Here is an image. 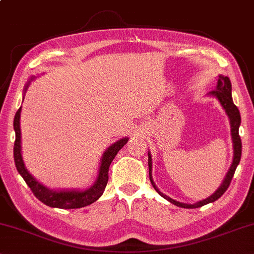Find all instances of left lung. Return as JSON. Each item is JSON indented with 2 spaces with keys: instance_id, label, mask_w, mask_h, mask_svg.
I'll list each match as a JSON object with an SVG mask.
<instances>
[{
  "instance_id": "8db88e82",
  "label": "left lung",
  "mask_w": 254,
  "mask_h": 254,
  "mask_svg": "<svg viewBox=\"0 0 254 254\" xmlns=\"http://www.w3.org/2000/svg\"><path fill=\"white\" fill-rule=\"evenodd\" d=\"M231 81L228 76L224 75H219L218 81H217V86H216V90H212V92L209 93L210 96H215L216 99L219 101L221 106L223 107V109L225 110L226 115H228L229 120H230V127H231V138H232V145H233V159H232V164L230 166L228 173H226L224 180H223L222 185L219 186L217 190H216L214 194L209 197L204 198V200L196 202V203L189 204V203H182V202L175 201L173 198H171L170 196L162 194V192L159 190L157 186H155L153 178H152V155L148 151V172H150V180L151 184L153 186V188L158 191V194L162 196L164 198H166L167 201H170L171 203H173L175 205L180 208H186V209H194V208H198L202 207V205H205L208 203H211V202H215L216 200H218L221 196L224 194L226 189L229 188L230 184H231V180L233 178V174H235L236 168L239 165V161H241V157H242V140L241 137H239V127H241V114H239L238 108L235 106L232 101V95H231Z\"/></svg>"
}]
</instances>
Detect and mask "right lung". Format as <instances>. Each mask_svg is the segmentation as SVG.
<instances>
[{"label": "right lung", "instance_id": "add662e5", "mask_svg": "<svg viewBox=\"0 0 254 254\" xmlns=\"http://www.w3.org/2000/svg\"><path fill=\"white\" fill-rule=\"evenodd\" d=\"M35 79L32 76L28 83L25 84L24 94L28 89V87L31 83V81ZM24 94H23V100H24ZM21 110L22 107L17 110L13 118V130H15L16 140L13 145V159H15V165L18 173L22 175L24 179L26 185L29 186L33 194L40 202L44 204L49 205L52 208H60V209H77L86 207L94 203V202L99 200L101 195L103 194L106 186L108 184V172H109L110 164L113 162L114 158L116 157L118 151L127 143L129 138L124 137L122 139L115 141L113 145L104 151L101 159V164L99 168V174H97L96 181L94 182L93 186H90L88 189H50L45 186L37 181L29 171L26 170L24 161L22 157V145H21Z\"/></svg>", "mask_w": 254, "mask_h": 254}]
</instances>
